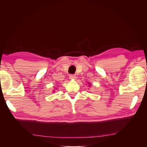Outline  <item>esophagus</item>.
Wrapping results in <instances>:
<instances>
[{"mask_svg": "<svg viewBox=\"0 0 147 147\" xmlns=\"http://www.w3.org/2000/svg\"><path fill=\"white\" fill-rule=\"evenodd\" d=\"M76 76H75V75H72V74H70L69 75V78L70 79H72V80H75L76 79Z\"/></svg>", "mask_w": 147, "mask_h": 147, "instance_id": "34e87169", "label": "esophagus"}]
</instances>
